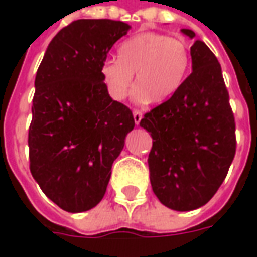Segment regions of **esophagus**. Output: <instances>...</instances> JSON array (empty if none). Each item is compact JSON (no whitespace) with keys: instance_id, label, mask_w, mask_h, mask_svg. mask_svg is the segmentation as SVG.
Here are the masks:
<instances>
[{"instance_id":"obj_1","label":"esophagus","mask_w":257,"mask_h":257,"mask_svg":"<svg viewBox=\"0 0 257 257\" xmlns=\"http://www.w3.org/2000/svg\"><path fill=\"white\" fill-rule=\"evenodd\" d=\"M142 118H143V112L139 111V110H135L134 119H135V123H136V125H139L140 121H142Z\"/></svg>"}]
</instances>
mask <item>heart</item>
Returning <instances> with one entry per match:
<instances>
[{
  "mask_svg": "<svg viewBox=\"0 0 257 257\" xmlns=\"http://www.w3.org/2000/svg\"><path fill=\"white\" fill-rule=\"evenodd\" d=\"M190 63L189 45L183 38L143 31L121 42L118 59H104L100 74L115 100L126 97L135 73V99L162 103L180 89Z\"/></svg>",
  "mask_w": 257,
  "mask_h": 257,
  "instance_id": "obj_1",
  "label": "heart"
}]
</instances>
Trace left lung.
Segmentation results:
<instances>
[{
    "label": "left lung",
    "mask_w": 257,
    "mask_h": 257,
    "mask_svg": "<svg viewBox=\"0 0 257 257\" xmlns=\"http://www.w3.org/2000/svg\"><path fill=\"white\" fill-rule=\"evenodd\" d=\"M190 38L195 33L182 29ZM193 73L180 89L145 114L153 138L149 169L153 191L167 208L198 209L216 194L235 156V122L221 67L201 40L190 48Z\"/></svg>",
    "instance_id": "1"
}]
</instances>
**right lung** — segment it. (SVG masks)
<instances>
[{
  "instance_id": "1",
  "label": "right lung",
  "mask_w": 257,
  "mask_h": 257,
  "mask_svg": "<svg viewBox=\"0 0 257 257\" xmlns=\"http://www.w3.org/2000/svg\"><path fill=\"white\" fill-rule=\"evenodd\" d=\"M129 29L118 20H75L53 37L37 71L30 171L48 198L71 213L100 202L135 126L132 111L112 100L100 74Z\"/></svg>"
}]
</instances>
